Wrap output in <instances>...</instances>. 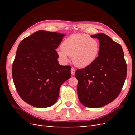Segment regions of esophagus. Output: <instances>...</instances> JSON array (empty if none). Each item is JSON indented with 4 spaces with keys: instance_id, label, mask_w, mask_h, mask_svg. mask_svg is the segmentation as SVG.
<instances>
[{
    "instance_id": "obj_1",
    "label": "esophagus",
    "mask_w": 135,
    "mask_h": 135,
    "mask_svg": "<svg viewBox=\"0 0 135 135\" xmlns=\"http://www.w3.org/2000/svg\"><path fill=\"white\" fill-rule=\"evenodd\" d=\"M71 72L72 75H74L75 72H76V70H75L74 68H72L71 70Z\"/></svg>"
}]
</instances>
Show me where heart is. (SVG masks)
<instances>
[{
  "mask_svg": "<svg viewBox=\"0 0 135 135\" xmlns=\"http://www.w3.org/2000/svg\"><path fill=\"white\" fill-rule=\"evenodd\" d=\"M57 52L63 62H67L72 56L73 62L77 67L84 68L97 59L99 51V43L95 38L86 34H74L66 38Z\"/></svg>",
  "mask_w": 135,
  "mask_h": 135,
  "instance_id": "b5f03b06",
  "label": "heart"
}]
</instances>
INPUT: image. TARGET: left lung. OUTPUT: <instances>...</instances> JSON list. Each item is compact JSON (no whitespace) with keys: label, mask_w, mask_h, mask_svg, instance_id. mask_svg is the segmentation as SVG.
<instances>
[{"label":"left lung","mask_w":135,"mask_h":135,"mask_svg":"<svg viewBox=\"0 0 135 135\" xmlns=\"http://www.w3.org/2000/svg\"><path fill=\"white\" fill-rule=\"evenodd\" d=\"M99 40L98 56L92 64L77 70V95L84 106L100 108L119 95L127 75L122 47L104 33L91 36Z\"/></svg>","instance_id":"1"}]
</instances>
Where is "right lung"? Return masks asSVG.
Returning a JSON list of instances; mask_svg holds the SVG:
<instances>
[{
    "label": "right lung",
    "mask_w": 135,
    "mask_h": 135,
    "mask_svg": "<svg viewBox=\"0 0 135 135\" xmlns=\"http://www.w3.org/2000/svg\"><path fill=\"white\" fill-rule=\"evenodd\" d=\"M65 36L39 30L20 43L12 74L18 95L26 103L37 108L53 105L61 84L70 78L71 67L59 64L55 50Z\"/></svg>",
    "instance_id": "obj_1"
}]
</instances>
